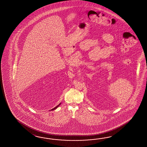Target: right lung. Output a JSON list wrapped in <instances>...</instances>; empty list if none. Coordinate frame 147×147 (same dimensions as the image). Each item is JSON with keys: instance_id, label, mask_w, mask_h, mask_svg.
Listing matches in <instances>:
<instances>
[{"instance_id": "right-lung-1", "label": "right lung", "mask_w": 147, "mask_h": 147, "mask_svg": "<svg viewBox=\"0 0 147 147\" xmlns=\"http://www.w3.org/2000/svg\"><path fill=\"white\" fill-rule=\"evenodd\" d=\"M60 104H61V103H60L59 104V105H57V106L55 107H54L52 109L50 110H53L56 109V108H58V107L59 106V105H60Z\"/></svg>"}]
</instances>
